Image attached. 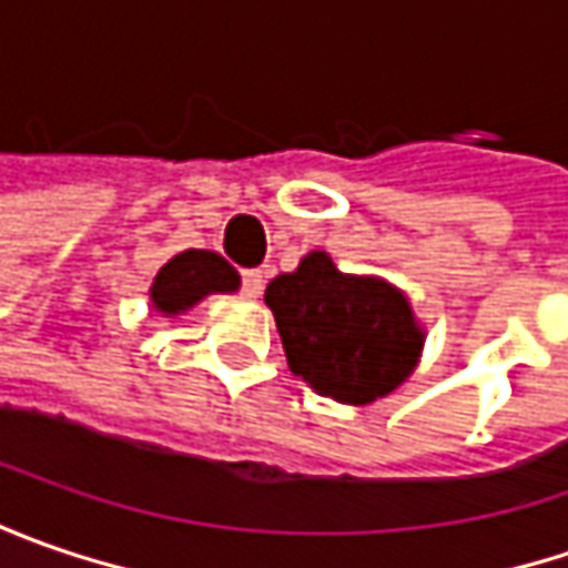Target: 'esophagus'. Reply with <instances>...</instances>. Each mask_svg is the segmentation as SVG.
<instances>
[{
  "mask_svg": "<svg viewBox=\"0 0 568 568\" xmlns=\"http://www.w3.org/2000/svg\"><path fill=\"white\" fill-rule=\"evenodd\" d=\"M262 272L258 268H252V272H243V287H240V294L246 296V300H255V296L262 294Z\"/></svg>",
  "mask_w": 568,
  "mask_h": 568,
  "instance_id": "34e87169",
  "label": "esophagus"
}]
</instances>
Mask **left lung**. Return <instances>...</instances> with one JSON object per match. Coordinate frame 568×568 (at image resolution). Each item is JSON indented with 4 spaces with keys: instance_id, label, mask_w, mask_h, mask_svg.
<instances>
[{
    "instance_id": "8db88e82",
    "label": "left lung",
    "mask_w": 568,
    "mask_h": 568,
    "mask_svg": "<svg viewBox=\"0 0 568 568\" xmlns=\"http://www.w3.org/2000/svg\"><path fill=\"white\" fill-rule=\"evenodd\" d=\"M265 303L291 373L325 398H385L420 361L424 328L407 296L382 277L338 272L328 252H310L296 272L277 274Z\"/></svg>"
}]
</instances>
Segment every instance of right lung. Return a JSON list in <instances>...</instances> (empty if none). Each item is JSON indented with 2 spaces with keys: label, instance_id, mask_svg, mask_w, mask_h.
<instances>
[{
  "label": "right lung",
  "instance_id": "1",
  "mask_svg": "<svg viewBox=\"0 0 568 568\" xmlns=\"http://www.w3.org/2000/svg\"><path fill=\"white\" fill-rule=\"evenodd\" d=\"M240 274L224 255L207 250H186L173 255L151 284V303L161 316L189 313L207 294H233Z\"/></svg>",
  "mask_w": 568,
  "mask_h": 568
}]
</instances>
